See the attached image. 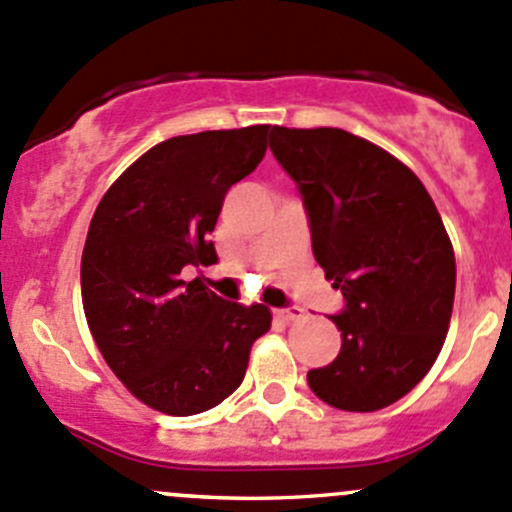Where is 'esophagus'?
<instances>
[{"label":"esophagus","instance_id":"esophagus-1","mask_svg":"<svg viewBox=\"0 0 512 512\" xmlns=\"http://www.w3.org/2000/svg\"><path fill=\"white\" fill-rule=\"evenodd\" d=\"M276 315L283 320V323H295V320L305 318V310L300 308V305H288V308H278Z\"/></svg>","mask_w":512,"mask_h":512}]
</instances>
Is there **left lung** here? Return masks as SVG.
I'll list each match as a JSON object with an SVG mask.
<instances>
[{"label": "left lung", "instance_id": "8db88e82", "mask_svg": "<svg viewBox=\"0 0 512 512\" xmlns=\"http://www.w3.org/2000/svg\"><path fill=\"white\" fill-rule=\"evenodd\" d=\"M278 165L303 197L313 256L345 298L342 347L308 372L325 404L377 412L424 379L449 333L456 258L421 179L340 128H273Z\"/></svg>", "mask_w": 512, "mask_h": 512}]
</instances>
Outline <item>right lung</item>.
Returning <instances> with one entry per match:
<instances>
[{"mask_svg": "<svg viewBox=\"0 0 512 512\" xmlns=\"http://www.w3.org/2000/svg\"><path fill=\"white\" fill-rule=\"evenodd\" d=\"M271 125L207 130L147 150L100 199L81 258L88 328L115 377L147 407L192 416L224 402L271 328L263 303L219 298L184 266H212L231 184L256 170Z\"/></svg>", "mask_w": 512, "mask_h": 512, "instance_id": "right-lung-1", "label": "right lung"}]
</instances>
